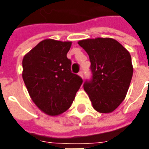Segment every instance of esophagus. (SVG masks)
<instances>
[{
    "label": "esophagus",
    "mask_w": 149,
    "mask_h": 149,
    "mask_svg": "<svg viewBox=\"0 0 149 149\" xmlns=\"http://www.w3.org/2000/svg\"><path fill=\"white\" fill-rule=\"evenodd\" d=\"M78 75H79V76H80V77H81V78H83V77H84V74H83V72H82V71L80 72H79V73H78Z\"/></svg>",
    "instance_id": "1"
}]
</instances>
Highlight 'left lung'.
<instances>
[{"label":"left lung","instance_id":"1","mask_svg":"<svg viewBox=\"0 0 149 149\" xmlns=\"http://www.w3.org/2000/svg\"><path fill=\"white\" fill-rule=\"evenodd\" d=\"M78 44L91 62L92 78L83 86L93 107L101 113L113 112L125 100L132 77L130 53L112 38L82 40Z\"/></svg>","mask_w":149,"mask_h":149}]
</instances>
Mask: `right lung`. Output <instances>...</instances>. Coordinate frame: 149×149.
<instances>
[{
	"label": "right lung",
	"mask_w": 149,
	"mask_h": 149,
	"mask_svg": "<svg viewBox=\"0 0 149 149\" xmlns=\"http://www.w3.org/2000/svg\"><path fill=\"white\" fill-rule=\"evenodd\" d=\"M72 42L46 39L35 46L22 61L24 80L32 100L49 116L69 109L83 80L71 72L67 57Z\"/></svg>",
	"instance_id": "add662e5"
}]
</instances>
